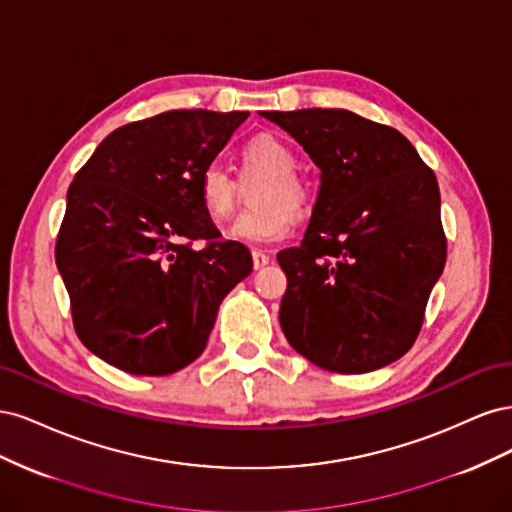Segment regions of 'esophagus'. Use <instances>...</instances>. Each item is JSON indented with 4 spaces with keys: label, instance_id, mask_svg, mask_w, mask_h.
I'll list each match as a JSON object with an SVG mask.
<instances>
[{
    "label": "esophagus",
    "instance_id": "34e87169",
    "mask_svg": "<svg viewBox=\"0 0 512 512\" xmlns=\"http://www.w3.org/2000/svg\"><path fill=\"white\" fill-rule=\"evenodd\" d=\"M252 260H254V269L258 271V269L269 265V254L260 252V250H254V252H252Z\"/></svg>",
    "mask_w": 512,
    "mask_h": 512
}]
</instances>
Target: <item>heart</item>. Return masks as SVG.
<instances>
[{
    "mask_svg": "<svg viewBox=\"0 0 512 512\" xmlns=\"http://www.w3.org/2000/svg\"><path fill=\"white\" fill-rule=\"evenodd\" d=\"M243 160L271 175L258 203L237 215L230 226V237L247 245H269L286 239L294 228V211L301 213L309 205L307 185L294 175L299 166L294 151L273 134H258L243 147ZM200 205L213 220H226L235 211L237 185L222 164H207L198 177Z\"/></svg>",
    "mask_w": 512,
    "mask_h": 512,
    "instance_id": "heart-1",
    "label": "heart"
}]
</instances>
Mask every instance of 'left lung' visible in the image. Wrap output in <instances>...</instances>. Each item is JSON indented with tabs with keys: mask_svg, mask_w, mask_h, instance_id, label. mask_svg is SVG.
<instances>
[{
	"mask_svg": "<svg viewBox=\"0 0 512 512\" xmlns=\"http://www.w3.org/2000/svg\"><path fill=\"white\" fill-rule=\"evenodd\" d=\"M260 115L320 168L305 237L277 254L288 344L337 374L397 361L446 262L436 175L404 134L344 108Z\"/></svg>",
	"mask_w": 512,
	"mask_h": 512,
	"instance_id": "1",
	"label": "left lung"
}]
</instances>
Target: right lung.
Listing matches in <instances>:
<instances>
[{"instance_id":"add662e5","label":"right lung","mask_w":512,"mask_h":512,"mask_svg":"<svg viewBox=\"0 0 512 512\" xmlns=\"http://www.w3.org/2000/svg\"><path fill=\"white\" fill-rule=\"evenodd\" d=\"M250 113L168 111L108 134L74 175L55 262L87 350L134 376L203 354L252 254L222 241L198 177ZM194 240H205L196 248Z\"/></svg>"}]
</instances>
